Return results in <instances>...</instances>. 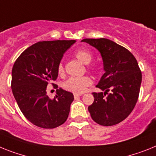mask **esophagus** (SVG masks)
<instances>
[{
    "label": "esophagus",
    "instance_id": "esophagus-1",
    "mask_svg": "<svg viewBox=\"0 0 156 156\" xmlns=\"http://www.w3.org/2000/svg\"><path fill=\"white\" fill-rule=\"evenodd\" d=\"M80 96H82V94H74V98H79Z\"/></svg>",
    "mask_w": 156,
    "mask_h": 156
}]
</instances>
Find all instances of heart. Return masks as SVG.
<instances>
[{
    "instance_id": "obj_1",
    "label": "heart",
    "mask_w": 156,
    "mask_h": 156,
    "mask_svg": "<svg viewBox=\"0 0 156 156\" xmlns=\"http://www.w3.org/2000/svg\"><path fill=\"white\" fill-rule=\"evenodd\" d=\"M74 55L80 62L84 64H89L93 59L92 54L88 50L81 49L76 51ZM91 70H96V68L94 66L89 67ZM58 73L60 75L64 74V66L62 63H59L58 66ZM92 79L88 76L83 77H71L65 81L62 84V86L65 90L73 92L74 94H82L86 90L89 86L92 85Z\"/></svg>"
}]
</instances>
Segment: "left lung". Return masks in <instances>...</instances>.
Returning a JSON list of instances; mask_svg holds the SVG:
<instances>
[{
    "label": "left lung",
    "mask_w": 156,
    "mask_h": 156,
    "mask_svg": "<svg viewBox=\"0 0 156 156\" xmlns=\"http://www.w3.org/2000/svg\"><path fill=\"white\" fill-rule=\"evenodd\" d=\"M82 41L99 51L104 65L105 74L97 87L105 93H93L94 101L88 107L90 116L103 126L119 124L129 116L138 100L142 81L138 62L129 50L108 39Z\"/></svg>",
    "instance_id": "8db88e82"
}]
</instances>
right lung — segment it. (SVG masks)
Wrapping results in <instances>:
<instances>
[{"label":"right lung","mask_w":156,"mask_h":156,"mask_svg":"<svg viewBox=\"0 0 156 156\" xmlns=\"http://www.w3.org/2000/svg\"><path fill=\"white\" fill-rule=\"evenodd\" d=\"M74 43L75 40L38 42L27 48L14 63L11 83L13 96L23 116L40 128L55 129L67 119L73 94L59 88L54 99H50L46 90L57 79L63 54Z\"/></svg>","instance_id":"add662e5"}]
</instances>
